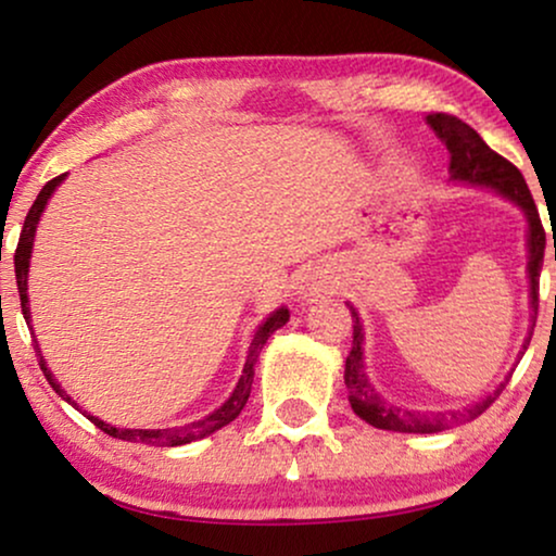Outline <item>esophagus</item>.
Masks as SVG:
<instances>
[{
  "label": "esophagus",
  "instance_id": "1",
  "mask_svg": "<svg viewBox=\"0 0 556 556\" xmlns=\"http://www.w3.org/2000/svg\"><path fill=\"white\" fill-rule=\"evenodd\" d=\"M316 291H318V288H316V283H314V280H306V283H303L301 286V295H303V299H311V295H316Z\"/></svg>",
  "mask_w": 556,
  "mask_h": 556
}]
</instances>
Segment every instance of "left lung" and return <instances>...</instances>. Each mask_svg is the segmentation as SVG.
Returning <instances> with one entry per match:
<instances>
[{
	"label": "left lung",
	"mask_w": 556,
	"mask_h": 556,
	"mask_svg": "<svg viewBox=\"0 0 556 556\" xmlns=\"http://www.w3.org/2000/svg\"><path fill=\"white\" fill-rule=\"evenodd\" d=\"M428 126L435 131L440 141L445 143L447 154H451V164H447V174H451V181H466V185L476 187H491L496 189L498 194H504L506 200L519 204L527 215L529 223V286H531V308H539V273H542L544 263V248H546V232L542 225V217H539V210L534 204V197H531L527 181H523L521 172L516 166L496 154L489 143H485L481 136H478L468 124H463L460 118L447 116V113H430ZM554 261H556V242H554ZM352 308V306H349ZM354 318V337H352V352L346 356L344 367V384L349 390V402H352V409L362 417L364 422H369L371 428L379 430H394V432H440L451 425L470 422L476 420L478 415H483L485 409L493 405V400L504 392L506 382H501L493 394L483 397L476 405L466 409H455V413H443V415H420L409 413V409L394 407L390 402L379 397V392L371 387L367 379V371H364V354H362V341L364 331L359 324V314L352 308ZM536 318V316H534ZM531 333H534V324H531V331L527 341H523L521 356L527 352Z\"/></svg>",
	"instance_id": "obj_1"
}]
</instances>
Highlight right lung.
<instances>
[{"label": "right lung", "instance_id": "1", "mask_svg": "<svg viewBox=\"0 0 556 556\" xmlns=\"http://www.w3.org/2000/svg\"><path fill=\"white\" fill-rule=\"evenodd\" d=\"M65 179V174H60V177L50 179L48 185L42 187V192L37 194V200L33 207H29L27 217H25V225H22V232H20V242H17V250H14V276H17V291H20V303H22V314H25V321L29 326V299H27V273H29V255H33V242H35V230H37V223H40V215L45 210V204L55 192L60 181ZM288 308L280 306L278 311H273V314L265 318V324L257 329L253 344H250V352H248V359H245V367H242V377L238 387H235V392L230 394V400L225 402L223 407L215 409V413L204 417L200 422H192V425H185V428H169V430H124V428H113V425H105L103 420H98V417L83 413L88 417L90 422L96 425V428H101L105 435L111 438H118V440H128V443H147V445H185V443H192V440H202L212 435V432L225 428V425H230L235 417L242 413V407H245V402L250 397V387H253V375H255V362L257 356H261V349L265 341L273 331H278L280 326L288 321ZM37 356H40V369L45 379H48L52 390H55L60 397L65 402H71V405L78 409V405L67 397L63 387L55 382V377H52V371L48 369V362L42 359L40 349H37Z\"/></svg>", "mask_w": 556, "mask_h": 556}]
</instances>
